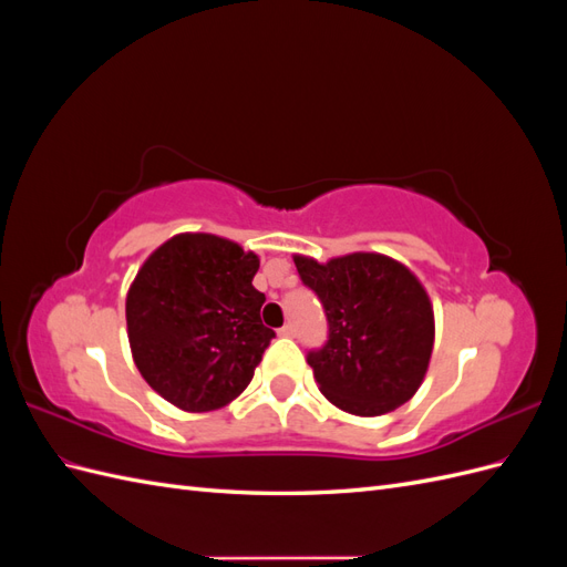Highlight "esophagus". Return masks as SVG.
Segmentation results:
<instances>
[{"instance_id": "34e87169", "label": "esophagus", "mask_w": 567, "mask_h": 567, "mask_svg": "<svg viewBox=\"0 0 567 567\" xmlns=\"http://www.w3.org/2000/svg\"><path fill=\"white\" fill-rule=\"evenodd\" d=\"M279 336H284V338H293V336H296V326H293V323H286L284 329H279Z\"/></svg>"}]
</instances>
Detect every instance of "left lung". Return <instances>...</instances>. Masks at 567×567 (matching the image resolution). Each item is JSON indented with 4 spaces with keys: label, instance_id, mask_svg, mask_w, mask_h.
<instances>
[{
    "label": "left lung",
    "instance_id": "8db88e82",
    "mask_svg": "<svg viewBox=\"0 0 567 567\" xmlns=\"http://www.w3.org/2000/svg\"><path fill=\"white\" fill-rule=\"evenodd\" d=\"M293 262L329 319L326 346L307 354L323 398L354 416H381L414 398L435 342L433 305L416 274L381 252Z\"/></svg>",
    "mask_w": 567,
    "mask_h": 567
}]
</instances>
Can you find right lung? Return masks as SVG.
Here are the masks:
<instances>
[{"label": "right lung", "instance_id": "right-lung-1", "mask_svg": "<svg viewBox=\"0 0 567 567\" xmlns=\"http://www.w3.org/2000/svg\"><path fill=\"white\" fill-rule=\"evenodd\" d=\"M260 257L215 234H177L127 290L134 364L163 400L192 414L229 404L274 338L252 286Z\"/></svg>", "mask_w": 567, "mask_h": 567}]
</instances>
